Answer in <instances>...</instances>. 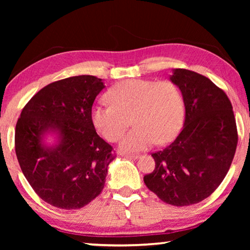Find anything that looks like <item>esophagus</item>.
Instances as JSON below:
<instances>
[{"mask_svg": "<svg viewBox=\"0 0 250 250\" xmlns=\"http://www.w3.org/2000/svg\"><path fill=\"white\" fill-rule=\"evenodd\" d=\"M125 158L132 159V160H138L139 158H140V155H139V154H129V155H125Z\"/></svg>", "mask_w": 250, "mask_h": 250, "instance_id": "1", "label": "esophagus"}]
</instances>
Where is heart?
Masks as SVG:
<instances>
[{
  "label": "heart",
  "instance_id": "b5f03b06",
  "mask_svg": "<svg viewBox=\"0 0 250 250\" xmlns=\"http://www.w3.org/2000/svg\"><path fill=\"white\" fill-rule=\"evenodd\" d=\"M110 105L95 104L90 121L104 140L119 141L131 120L134 128L120 145L124 152L146 150L155 142L172 141L183 121L184 104L181 91L171 82L126 79L107 92Z\"/></svg>",
  "mask_w": 250,
  "mask_h": 250
}]
</instances>
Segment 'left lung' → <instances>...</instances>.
<instances>
[{
  "label": "left lung",
  "instance_id": "8db88e82",
  "mask_svg": "<svg viewBox=\"0 0 250 250\" xmlns=\"http://www.w3.org/2000/svg\"><path fill=\"white\" fill-rule=\"evenodd\" d=\"M183 95L185 121L179 135L152 153L153 172L143 181L161 201L188 206L208 197L226 176L238 133L230 100L210 79L176 68L170 77Z\"/></svg>",
  "mask_w": 250,
  "mask_h": 250
}]
</instances>
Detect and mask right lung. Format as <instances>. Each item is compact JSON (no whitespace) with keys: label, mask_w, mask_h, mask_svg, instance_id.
I'll use <instances>...</instances> for the list:
<instances>
[{"label":"right lung","mask_w":250,"mask_h":250,"mask_svg":"<svg viewBox=\"0 0 250 250\" xmlns=\"http://www.w3.org/2000/svg\"><path fill=\"white\" fill-rule=\"evenodd\" d=\"M104 88L96 76L57 80L32 97L16 122L21 170L37 195L58 208H82L104 186L115 152L90 121L92 104ZM50 129L58 131L61 142L47 148L40 140Z\"/></svg>","instance_id":"right-lung-1"}]
</instances>
